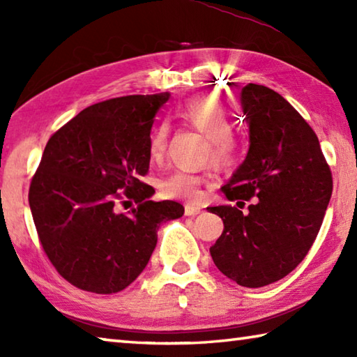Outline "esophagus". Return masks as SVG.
I'll return each instance as SVG.
<instances>
[{"mask_svg": "<svg viewBox=\"0 0 357 357\" xmlns=\"http://www.w3.org/2000/svg\"><path fill=\"white\" fill-rule=\"evenodd\" d=\"M200 213H202V208L193 206V204H185V208H184V214L185 215H197V214H200Z\"/></svg>", "mask_w": 357, "mask_h": 357, "instance_id": "obj_1", "label": "esophagus"}]
</instances>
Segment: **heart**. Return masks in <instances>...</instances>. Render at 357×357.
I'll use <instances>...</instances> for the list:
<instances>
[{"mask_svg": "<svg viewBox=\"0 0 357 357\" xmlns=\"http://www.w3.org/2000/svg\"><path fill=\"white\" fill-rule=\"evenodd\" d=\"M181 124L200 132L208 140L206 154L219 167L231 165L238 159L241 140L233 130L231 114L213 96H197L181 104L174 112ZM170 128L162 121L151 132L148 140V157L153 164H160L167 154ZM208 176L200 173L176 170L160 181V192L168 198L185 202L202 200V187Z\"/></svg>", "mask_w": 357, "mask_h": 357, "instance_id": "b5f03b06", "label": "heart"}]
</instances>
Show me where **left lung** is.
<instances>
[{
	"mask_svg": "<svg viewBox=\"0 0 357 357\" xmlns=\"http://www.w3.org/2000/svg\"><path fill=\"white\" fill-rule=\"evenodd\" d=\"M241 104L250 148L222 187L236 204L208 208L223 220L209 252L228 279L259 288L283 279L309 253L331 200L332 173L317 134L279 93L249 83Z\"/></svg>",
	"mask_w": 357,
	"mask_h": 357,
	"instance_id": "left-lung-1",
	"label": "left lung"
}]
</instances>
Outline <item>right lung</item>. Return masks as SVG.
<instances>
[{"instance_id": "add662e5", "label": "right lung", "mask_w": 357, "mask_h": 357, "mask_svg": "<svg viewBox=\"0 0 357 357\" xmlns=\"http://www.w3.org/2000/svg\"><path fill=\"white\" fill-rule=\"evenodd\" d=\"M168 93L124 96L84 108L47 142L29 185L42 249L58 274L98 294L118 293L146 268L157 229L184 214L176 202H153L144 184L148 140ZM129 197L137 206L118 213Z\"/></svg>"}]
</instances>
